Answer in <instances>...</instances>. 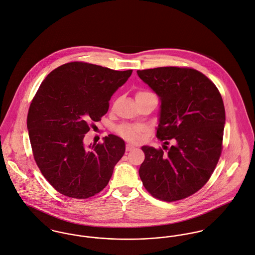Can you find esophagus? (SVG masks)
<instances>
[{
    "label": "esophagus",
    "mask_w": 255,
    "mask_h": 255,
    "mask_svg": "<svg viewBox=\"0 0 255 255\" xmlns=\"http://www.w3.org/2000/svg\"><path fill=\"white\" fill-rule=\"evenodd\" d=\"M134 146L133 145H131V144H127V147H126V150L128 152V151H132V150H134Z\"/></svg>",
    "instance_id": "obj_1"
}]
</instances>
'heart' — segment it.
Returning <instances> with one entry per match:
<instances>
[{
    "instance_id": "obj_1",
    "label": "heart",
    "mask_w": 255,
    "mask_h": 255,
    "mask_svg": "<svg viewBox=\"0 0 255 255\" xmlns=\"http://www.w3.org/2000/svg\"><path fill=\"white\" fill-rule=\"evenodd\" d=\"M145 130L144 127L139 125H123L118 128V131L122 137L128 141H138L141 133Z\"/></svg>"
}]
</instances>
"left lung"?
I'll return each mask as SVG.
<instances>
[{
    "label": "left lung",
    "mask_w": 255,
    "mask_h": 255,
    "mask_svg": "<svg viewBox=\"0 0 255 255\" xmlns=\"http://www.w3.org/2000/svg\"><path fill=\"white\" fill-rule=\"evenodd\" d=\"M137 75L160 98L157 138L165 140L167 150L142 146L139 176L159 200L185 199L209 181L220 158L225 125L221 94L209 78L191 68L159 67Z\"/></svg>",
    "instance_id": "1"
}]
</instances>
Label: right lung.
I'll list each match as a JSON object with an SVG mask.
<instances>
[{"label":"right lung","instance_id":"right-lung-1","mask_svg":"<svg viewBox=\"0 0 255 255\" xmlns=\"http://www.w3.org/2000/svg\"><path fill=\"white\" fill-rule=\"evenodd\" d=\"M131 73L70 62L51 71L41 84L29 108L27 128L35 161L60 194L87 199L108 184L125 154V141L109 134L102 144L87 146L84 138Z\"/></svg>","mask_w":255,"mask_h":255}]
</instances>
